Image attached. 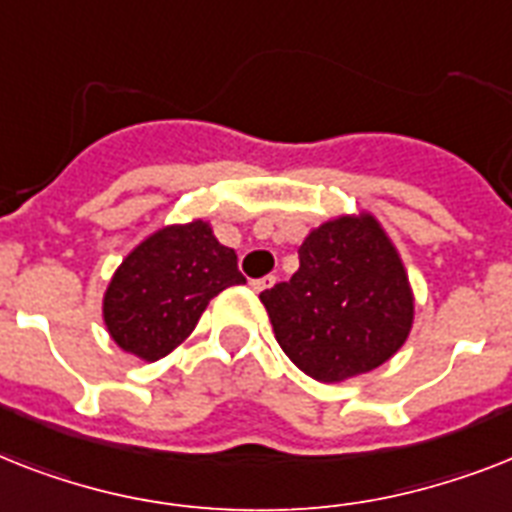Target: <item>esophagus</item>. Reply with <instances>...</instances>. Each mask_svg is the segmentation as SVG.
Here are the masks:
<instances>
[{
    "label": "esophagus",
    "instance_id": "obj_1",
    "mask_svg": "<svg viewBox=\"0 0 512 512\" xmlns=\"http://www.w3.org/2000/svg\"><path fill=\"white\" fill-rule=\"evenodd\" d=\"M273 284H276V276H263L252 281V289H255V292H265V289H270Z\"/></svg>",
    "mask_w": 512,
    "mask_h": 512
}]
</instances>
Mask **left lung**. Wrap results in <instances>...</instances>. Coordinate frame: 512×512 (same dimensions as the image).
<instances>
[{
  "mask_svg": "<svg viewBox=\"0 0 512 512\" xmlns=\"http://www.w3.org/2000/svg\"><path fill=\"white\" fill-rule=\"evenodd\" d=\"M260 299L281 350L315 381L373 371L413 323L400 255L371 215L315 228L299 247L297 273Z\"/></svg>",
  "mask_w": 512,
  "mask_h": 512,
  "instance_id": "8db88e82",
  "label": "left lung"
}]
</instances>
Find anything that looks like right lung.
<instances>
[{
  "label": "right lung",
  "instance_id": "add662e5",
  "mask_svg": "<svg viewBox=\"0 0 512 512\" xmlns=\"http://www.w3.org/2000/svg\"><path fill=\"white\" fill-rule=\"evenodd\" d=\"M247 278L234 249L210 226H168L123 260L105 294V323L115 342L141 360H160L194 331L210 299Z\"/></svg>",
  "mask_w": 512,
  "mask_h": 512
}]
</instances>
